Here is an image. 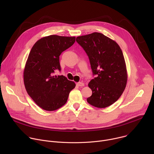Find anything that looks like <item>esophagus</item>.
Listing matches in <instances>:
<instances>
[{"mask_svg": "<svg viewBox=\"0 0 154 154\" xmlns=\"http://www.w3.org/2000/svg\"><path fill=\"white\" fill-rule=\"evenodd\" d=\"M76 85L78 86H84V83H82V82H78V83H76Z\"/></svg>", "mask_w": 154, "mask_h": 154, "instance_id": "esophagus-1", "label": "esophagus"}]
</instances>
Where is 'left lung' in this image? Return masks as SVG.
<instances>
[{"label":"left lung","instance_id":"left-lung-1","mask_svg":"<svg viewBox=\"0 0 154 154\" xmlns=\"http://www.w3.org/2000/svg\"><path fill=\"white\" fill-rule=\"evenodd\" d=\"M88 56L93 75L88 83L92 95L90 105L100 108L114 103L123 93L127 82L126 64L122 52L114 40L94 32L76 38Z\"/></svg>","mask_w":154,"mask_h":154}]
</instances>
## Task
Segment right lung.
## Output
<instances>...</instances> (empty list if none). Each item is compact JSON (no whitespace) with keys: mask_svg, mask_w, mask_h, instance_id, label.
I'll list each match as a JSON object with an SVG mask.
<instances>
[{"mask_svg":"<svg viewBox=\"0 0 154 154\" xmlns=\"http://www.w3.org/2000/svg\"><path fill=\"white\" fill-rule=\"evenodd\" d=\"M75 41V36L50 35L37 41L29 55L24 70V83L28 94L42 109L54 111L66 103L75 83L60 71L59 57Z\"/></svg>","mask_w":154,"mask_h":154,"instance_id":"add662e5","label":"right lung"}]
</instances>
